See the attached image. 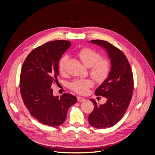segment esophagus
I'll return each instance as SVG.
<instances>
[{
  "mask_svg": "<svg viewBox=\"0 0 155 155\" xmlns=\"http://www.w3.org/2000/svg\"><path fill=\"white\" fill-rule=\"evenodd\" d=\"M77 99H78V101H79V102H82V101H84L85 100V98L82 97H80V96L77 97Z\"/></svg>",
  "mask_w": 155,
  "mask_h": 155,
  "instance_id": "1",
  "label": "esophagus"
}]
</instances>
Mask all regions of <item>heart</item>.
I'll use <instances>...</instances> for the list:
<instances>
[{
	"instance_id": "obj_1",
	"label": "heart",
	"mask_w": 155,
	"mask_h": 155,
	"mask_svg": "<svg viewBox=\"0 0 155 155\" xmlns=\"http://www.w3.org/2000/svg\"><path fill=\"white\" fill-rule=\"evenodd\" d=\"M78 56L82 63L88 68H90V74L97 83H103L108 78L110 71L109 61L101 58L100 54L90 48H84L79 51ZM68 56L64 55L59 63V71L61 74L66 72ZM93 85L91 79H76L70 84V88L79 94H85L88 89Z\"/></svg>"
}]
</instances>
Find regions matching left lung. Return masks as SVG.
<instances>
[{"mask_svg":"<svg viewBox=\"0 0 155 155\" xmlns=\"http://www.w3.org/2000/svg\"><path fill=\"white\" fill-rule=\"evenodd\" d=\"M91 43L105 50L110 60V71L105 81L95 91L97 96L107 98L104 104H97L93 99V111L88 116V122L97 129L111 127L121 119L129 105L133 96V72L125 54L110 43L92 40Z\"/></svg>","mask_w":155,"mask_h":155,"instance_id":"8db88e82","label":"left lung"}]
</instances>
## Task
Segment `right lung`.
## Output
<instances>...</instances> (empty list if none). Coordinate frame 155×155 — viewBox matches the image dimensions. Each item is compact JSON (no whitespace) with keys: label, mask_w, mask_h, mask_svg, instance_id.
Returning <instances> with one entry per match:
<instances>
[{"label":"right lung","mask_w":155,"mask_h":155,"mask_svg":"<svg viewBox=\"0 0 155 155\" xmlns=\"http://www.w3.org/2000/svg\"><path fill=\"white\" fill-rule=\"evenodd\" d=\"M70 45V41L65 40L48 42L33 50L22 64V99L30 114L46 125L63 124L70 107L77 102V97L70 94L54 96L51 88V84L58 82L59 60Z\"/></svg>","instance_id":"obj_1"}]
</instances>
